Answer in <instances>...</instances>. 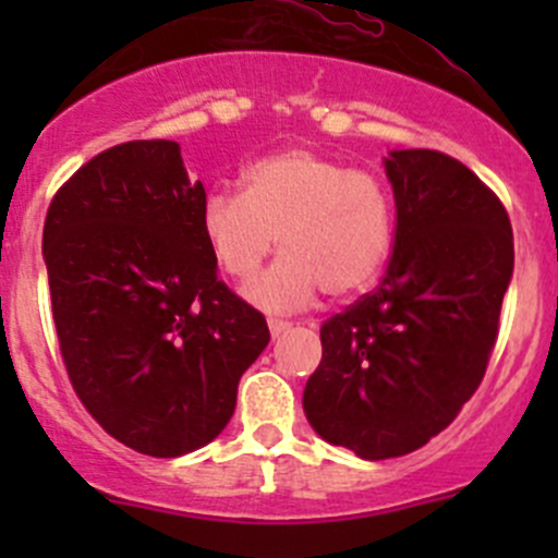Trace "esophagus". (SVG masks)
Masks as SVG:
<instances>
[{"label":"esophagus","instance_id":"esophagus-1","mask_svg":"<svg viewBox=\"0 0 558 558\" xmlns=\"http://www.w3.org/2000/svg\"><path fill=\"white\" fill-rule=\"evenodd\" d=\"M267 324H269V335H272V337H280V335H286V331L291 329V324H289V320H283V318H269Z\"/></svg>","mask_w":558,"mask_h":558}]
</instances>
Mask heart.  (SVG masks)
I'll return each instance as SVG.
<instances>
[{"label": "heart", "instance_id": "obj_1", "mask_svg": "<svg viewBox=\"0 0 558 558\" xmlns=\"http://www.w3.org/2000/svg\"><path fill=\"white\" fill-rule=\"evenodd\" d=\"M199 232L213 262L240 283L278 240L286 253L247 289V300L291 313L320 289L351 296L378 278L393 245V199L378 174L313 148H286L247 165L243 191H210Z\"/></svg>", "mask_w": 558, "mask_h": 558}]
</instances>
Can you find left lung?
I'll return each mask as SVG.
<instances>
[{
  "mask_svg": "<svg viewBox=\"0 0 558 558\" xmlns=\"http://www.w3.org/2000/svg\"><path fill=\"white\" fill-rule=\"evenodd\" d=\"M397 205L384 283L320 326L305 415L331 446L380 461L426 446L477 391L513 278L499 196L440 150H391Z\"/></svg>",
  "mask_w": 558,
  "mask_h": 558,
  "instance_id": "left-lung-1",
  "label": "left lung"
}]
</instances>
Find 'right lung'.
Segmentation results:
<instances>
[{"mask_svg":"<svg viewBox=\"0 0 558 558\" xmlns=\"http://www.w3.org/2000/svg\"><path fill=\"white\" fill-rule=\"evenodd\" d=\"M202 202L178 143L134 140L86 161L45 216L70 384L107 435L156 459L221 435L269 342L264 315L218 280Z\"/></svg>","mask_w":558,"mask_h":558,"instance_id":"right-lung-1","label":"right lung"}]
</instances>
